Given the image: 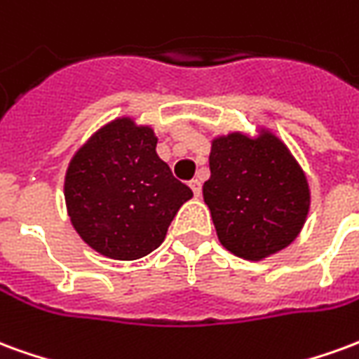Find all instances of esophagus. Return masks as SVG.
<instances>
[{"mask_svg":"<svg viewBox=\"0 0 359 359\" xmlns=\"http://www.w3.org/2000/svg\"><path fill=\"white\" fill-rule=\"evenodd\" d=\"M188 184H190V188H192V192H194V196L202 194V182H200V180L192 179V180H190V182H188Z\"/></svg>","mask_w":359,"mask_h":359,"instance_id":"obj_1","label":"esophagus"}]
</instances>
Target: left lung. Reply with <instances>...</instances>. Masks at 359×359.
I'll use <instances>...</instances> for the list:
<instances>
[{"label":"left lung","mask_w":359,"mask_h":359,"mask_svg":"<svg viewBox=\"0 0 359 359\" xmlns=\"http://www.w3.org/2000/svg\"><path fill=\"white\" fill-rule=\"evenodd\" d=\"M203 200L221 244L234 256L264 259L298 236L309 210L308 180L283 142L264 134L213 140Z\"/></svg>","instance_id":"left-lung-1"}]
</instances>
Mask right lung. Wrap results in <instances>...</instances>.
<instances>
[{"label":"right lung","instance_id":"1","mask_svg":"<svg viewBox=\"0 0 359 359\" xmlns=\"http://www.w3.org/2000/svg\"><path fill=\"white\" fill-rule=\"evenodd\" d=\"M148 126L118 118L84 144L69 165L65 200L76 233L103 256H148L192 190L156 154Z\"/></svg>","mask_w":359,"mask_h":359}]
</instances>
